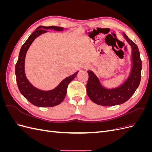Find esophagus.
<instances>
[{
	"label": "esophagus",
	"mask_w": 152,
	"mask_h": 152,
	"mask_svg": "<svg viewBox=\"0 0 152 152\" xmlns=\"http://www.w3.org/2000/svg\"><path fill=\"white\" fill-rule=\"evenodd\" d=\"M87 67H88V66H86V68H87Z\"/></svg>",
	"instance_id": "obj_1"
}]
</instances>
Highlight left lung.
<instances>
[{"mask_svg": "<svg viewBox=\"0 0 152 152\" xmlns=\"http://www.w3.org/2000/svg\"><path fill=\"white\" fill-rule=\"evenodd\" d=\"M124 37L132 49V68L130 76L124 83L117 88L108 89L101 85L98 77L89 70V79L86 85L87 93L92 102L102 106L121 104L129 99L138 87L141 77L142 61L137 45L124 34Z\"/></svg>", "mask_w": 152, "mask_h": 152, "instance_id": "left-lung-1", "label": "left lung"}]
</instances>
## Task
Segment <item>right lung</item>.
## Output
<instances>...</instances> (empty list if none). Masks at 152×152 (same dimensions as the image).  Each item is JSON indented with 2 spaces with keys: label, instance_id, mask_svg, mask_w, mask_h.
Segmentation results:
<instances>
[{
  "label": "right lung",
  "instance_id": "1",
  "mask_svg": "<svg viewBox=\"0 0 152 152\" xmlns=\"http://www.w3.org/2000/svg\"><path fill=\"white\" fill-rule=\"evenodd\" d=\"M52 29L61 31L63 27L56 26H39L32 33L26 42L22 45L19 54L18 61L15 66V73L18 89L24 97L31 104L40 107H50L60 104L65 99L66 94L67 87L70 82L75 79L77 73L66 77L56 88L48 91H41L35 88L26 79L25 73V59L27 50L34 39L42 34L48 31L47 30Z\"/></svg>",
  "mask_w": 152,
  "mask_h": 152
}]
</instances>
